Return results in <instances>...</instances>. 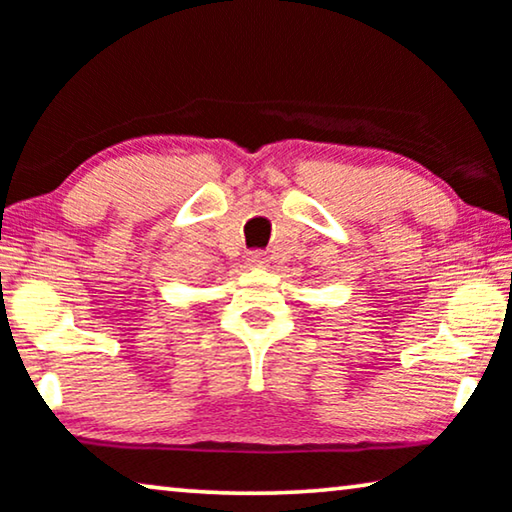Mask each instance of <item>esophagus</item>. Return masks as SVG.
Instances as JSON below:
<instances>
[{"label":"esophagus","instance_id":"esophagus-1","mask_svg":"<svg viewBox=\"0 0 512 512\" xmlns=\"http://www.w3.org/2000/svg\"><path fill=\"white\" fill-rule=\"evenodd\" d=\"M246 262L250 269H262V266H266V257L262 253H250Z\"/></svg>","mask_w":512,"mask_h":512}]
</instances>
